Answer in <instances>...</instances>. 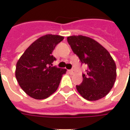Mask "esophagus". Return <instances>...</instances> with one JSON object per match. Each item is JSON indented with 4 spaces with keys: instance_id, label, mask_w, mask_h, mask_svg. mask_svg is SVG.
<instances>
[{
    "instance_id": "obj_1",
    "label": "esophagus",
    "mask_w": 130,
    "mask_h": 130,
    "mask_svg": "<svg viewBox=\"0 0 130 130\" xmlns=\"http://www.w3.org/2000/svg\"><path fill=\"white\" fill-rule=\"evenodd\" d=\"M69 72L72 74H74V70H69Z\"/></svg>"
}]
</instances>
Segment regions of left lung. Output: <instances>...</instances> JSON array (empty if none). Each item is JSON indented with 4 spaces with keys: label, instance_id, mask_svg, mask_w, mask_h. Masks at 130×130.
Returning a JSON list of instances; mask_svg holds the SVG:
<instances>
[{
    "label": "left lung",
    "instance_id": "left-lung-1",
    "mask_svg": "<svg viewBox=\"0 0 130 130\" xmlns=\"http://www.w3.org/2000/svg\"><path fill=\"white\" fill-rule=\"evenodd\" d=\"M68 42L82 64L87 66L83 82L76 86L83 98L95 101L109 93L116 79V65L109 51L95 40L83 35L68 37Z\"/></svg>",
    "mask_w": 130,
    "mask_h": 130
}]
</instances>
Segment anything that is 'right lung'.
Here are the masks:
<instances>
[{
	"mask_svg": "<svg viewBox=\"0 0 130 130\" xmlns=\"http://www.w3.org/2000/svg\"><path fill=\"white\" fill-rule=\"evenodd\" d=\"M63 39L62 36L50 34L38 38L17 62V80L30 97L43 100L58 89L62 74L67 70L52 66V62L56 60L52 52Z\"/></svg>",
	"mask_w": 130,
	"mask_h": 130,
	"instance_id": "1",
	"label": "right lung"
}]
</instances>
